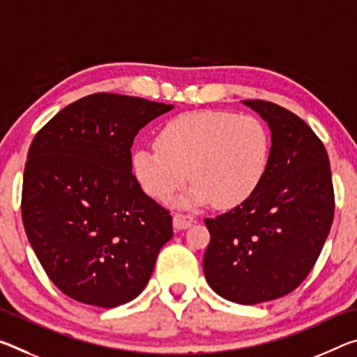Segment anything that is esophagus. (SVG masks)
I'll use <instances>...</instances> for the list:
<instances>
[{"label": "esophagus", "mask_w": 357, "mask_h": 357, "mask_svg": "<svg viewBox=\"0 0 357 357\" xmlns=\"http://www.w3.org/2000/svg\"><path fill=\"white\" fill-rule=\"evenodd\" d=\"M192 222H194V218L190 214H184V213H176L173 216V227L176 230H184L189 229Z\"/></svg>", "instance_id": "obj_1"}]
</instances>
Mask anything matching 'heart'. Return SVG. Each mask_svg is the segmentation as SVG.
Listing matches in <instances>:
<instances>
[{"label": "heart", "mask_w": 357, "mask_h": 357, "mask_svg": "<svg viewBox=\"0 0 357 357\" xmlns=\"http://www.w3.org/2000/svg\"><path fill=\"white\" fill-rule=\"evenodd\" d=\"M268 132L257 117L229 111H194L158 130L155 148L133 152L132 169L143 190L168 200L192 181L178 205L214 203L234 208L254 194L267 169Z\"/></svg>", "instance_id": "b5f03b06"}]
</instances>
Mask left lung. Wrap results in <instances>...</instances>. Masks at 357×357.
I'll list each match as a JSON object with an SVG mask.
<instances>
[{
	"instance_id": "obj_1",
	"label": "left lung",
	"mask_w": 357,
	"mask_h": 357,
	"mask_svg": "<svg viewBox=\"0 0 357 357\" xmlns=\"http://www.w3.org/2000/svg\"><path fill=\"white\" fill-rule=\"evenodd\" d=\"M268 123L267 169L241 205L205 219L203 271L211 289L241 305L292 292L318 260L333 220L329 155L301 117L264 100H243Z\"/></svg>"
}]
</instances>
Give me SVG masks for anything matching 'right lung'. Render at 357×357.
Listing matches in <instances>:
<instances>
[{"instance_id":"right-lung-1","label":"right lung","mask_w":357,"mask_h":357,"mask_svg":"<svg viewBox=\"0 0 357 357\" xmlns=\"http://www.w3.org/2000/svg\"><path fill=\"white\" fill-rule=\"evenodd\" d=\"M173 109L117 93L68 105L28 151L22 220L50 281L75 301L114 308L141 291L172 240L169 211L132 173V144L146 123Z\"/></svg>"}]
</instances>
